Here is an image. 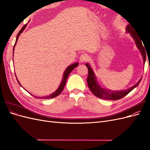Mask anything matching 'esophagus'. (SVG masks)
I'll return each mask as SVG.
<instances>
[{
    "label": "esophagus",
    "instance_id": "34e87169",
    "mask_svg": "<svg viewBox=\"0 0 150 150\" xmlns=\"http://www.w3.org/2000/svg\"><path fill=\"white\" fill-rule=\"evenodd\" d=\"M88 56L86 54H82L79 57V60L81 62H85L88 60Z\"/></svg>",
    "mask_w": 150,
    "mask_h": 150
}]
</instances>
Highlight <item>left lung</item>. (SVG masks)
Returning a JSON list of instances; mask_svg holds the SVG:
<instances>
[{"mask_svg": "<svg viewBox=\"0 0 150 150\" xmlns=\"http://www.w3.org/2000/svg\"><path fill=\"white\" fill-rule=\"evenodd\" d=\"M126 30L127 33L130 34L131 37L134 39L135 44L137 45V47L139 49L141 54H142L143 59V63L144 64L145 61H146V53L144 49L145 47H144L143 46L144 44L143 45L142 42H141L142 39H141L140 36L137 34V31L134 28V27L133 25H131V24L126 26ZM86 66L88 67V77L87 78L88 87L95 96L101 99H108V100H117V99H120L125 96L126 95H127L129 92H131L133 89L137 88L139 85V83L141 82V81H142V79H140L137 84L133 85L132 87H131L130 88L125 90L114 91L109 89L103 88L102 86H101V85L98 83L97 78L94 74L93 68L90 66L89 63H86Z\"/></svg>", "mask_w": 150, "mask_h": 150, "instance_id": "left-lung-1", "label": "left lung"}]
</instances>
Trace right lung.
Instances as JSON below:
<instances>
[{
    "mask_svg": "<svg viewBox=\"0 0 150 150\" xmlns=\"http://www.w3.org/2000/svg\"><path fill=\"white\" fill-rule=\"evenodd\" d=\"M26 26H27V24H25L23 27H22V28L21 29V30L19 31V33L17 34V38H16V42H15V44H14V46H13V51H14L15 46H16V43H17V40H18V38H19V35L21 34V33H22V32H23V31L24 30V29H25V28H26ZM78 65H79V63H78V62H76V63H74V64H72L69 66H68V67L66 68L65 71H64V74H63V78H62V81H61V83L59 86L58 88H57L53 93H52L51 94H50V95H47V96H42V97L35 96V97L37 98H40V99H51V98H55V97L57 96L58 95H59V94H61V93L63 89H64V88L66 83V80H67V78L68 76L69 75V74L71 73V72L72 70H73L76 67L78 66ZM17 81H18V83H19V85H20L21 86H22L21 85L20 83H19V81H18L17 79Z\"/></svg>",
    "mask_w": 150,
    "mask_h": 150,
    "instance_id": "obj_1",
    "label": "right lung"
}]
</instances>
